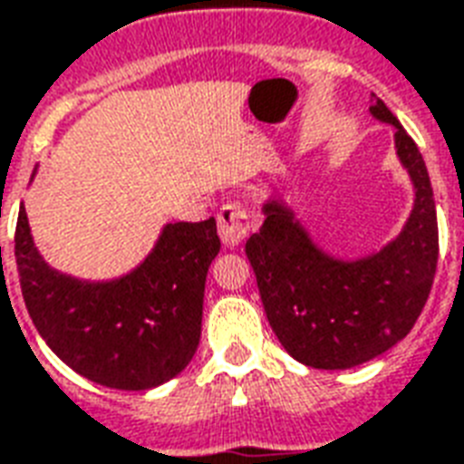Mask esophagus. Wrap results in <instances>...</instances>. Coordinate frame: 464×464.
Instances as JSON below:
<instances>
[{
	"label": "esophagus",
	"instance_id": "obj_1",
	"mask_svg": "<svg viewBox=\"0 0 464 464\" xmlns=\"http://www.w3.org/2000/svg\"><path fill=\"white\" fill-rule=\"evenodd\" d=\"M250 231V218L238 204H226L218 211V236L226 247H238Z\"/></svg>",
	"mask_w": 464,
	"mask_h": 464
}]
</instances>
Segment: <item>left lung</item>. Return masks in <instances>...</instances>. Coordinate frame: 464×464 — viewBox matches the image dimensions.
Listing matches in <instances>:
<instances>
[{"label":"left lung","mask_w":464,"mask_h":464,"mask_svg":"<svg viewBox=\"0 0 464 464\" xmlns=\"http://www.w3.org/2000/svg\"><path fill=\"white\" fill-rule=\"evenodd\" d=\"M370 114L394 126V150L411 179L401 231L367 256L321 246L282 194L263 201V226L246 243L272 331L289 355L316 370H350L394 348L426 306L438 265L429 169L397 116L372 94Z\"/></svg>","instance_id":"left-lung-1"}]
</instances>
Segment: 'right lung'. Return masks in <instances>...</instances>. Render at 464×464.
<instances>
[{"label": "right lung", "instance_id": "add662e5", "mask_svg": "<svg viewBox=\"0 0 464 464\" xmlns=\"http://www.w3.org/2000/svg\"><path fill=\"white\" fill-rule=\"evenodd\" d=\"M218 247L214 217L165 224L133 270L82 279L45 263L24 201L14 238L21 295L48 348L77 374L126 392L160 387L192 362L207 272Z\"/></svg>", "mask_w": 464, "mask_h": 464}]
</instances>
